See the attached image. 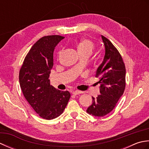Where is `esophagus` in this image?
Returning a JSON list of instances; mask_svg holds the SVG:
<instances>
[{
  "label": "esophagus",
  "mask_w": 149,
  "mask_h": 149,
  "mask_svg": "<svg viewBox=\"0 0 149 149\" xmlns=\"http://www.w3.org/2000/svg\"><path fill=\"white\" fill-rule=\"evenodd\" d=\"M83 93V91H79V90H75V91H72V94L75 95H76L81 94V93Z\"/></svg>",
  "instance_id": "esophagus-1"
}]
</instances>
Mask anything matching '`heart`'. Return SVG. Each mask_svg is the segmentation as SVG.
I'll return each instance as SVG.
<instances>
[{
    "mask_svg": "<svg viewBox=\"0 0 149 149\" xmlns=\"http://www.w3.org/2000/svg\"><path fill=\"white\" fill-rule=\"evenodd\" d=\"M94 48V44L89 39L84 38L77 45V50L81 54L84 53H91Z\"/></svg>",
    "mask_w": 149,
    "mask_h": 149,
    "instance_id": "obj_1",
    "label": "heart"
}]
</instances>
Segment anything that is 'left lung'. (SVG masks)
<instances>
[{
    "label": "left lung",
    "instance_id": "1",
    "mask_svg": "<svg viewBox=\"0 0 149 149\" xmlns=\"http://www.w3.org/2000/svg\"><path fill=\"white\" fill-rule=\"evenodd\" d=\"M105 47L102 63L98 67L96 75L100 80V95L92 97V104L86 111L95 116H104L115 108L125 88V66L121 55L110 41L102 35Z\"/></svg>",
    "mask_w": 149,
    "mask_h": 149
}]
</instances>
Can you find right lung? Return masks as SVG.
Masks as SVG:
<instances>
[{"instance_id":"add662e5","label":"right lung","mask_w":149,"mask_h":149,"mask_svg":"<svg viewBox=\"0 0 149 149\" xmlns=\"http://www.w3.org/2000/svg\"><path fill=\"white\" fill-rule=\"evenodd\" d=\"M64 38L51 35L38 40L27 53L19 72L25 98L35 112L46 120L61 115L70 98L69 91L56 89L49 79L54 65V50Z\"/></svg>"}]
</instances>
